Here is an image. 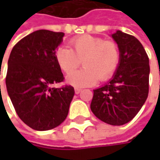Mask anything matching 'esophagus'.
I'll return each instance as SVG.
<instances>
[{"mask_svg": "<svg viewBox=\"0 0 160 160\" xmlns=\"http://www.w3.org/2000/svg\"><path fill=\"white\" fill-rule=\"evenodd\" d=\"M80 92H81V89H80V88H75V93L76 94H79Z\"/></svg>", "mask_w": 160, "mask_h": 160, "instance_id": "1", "label": "esophagus"}]
</instances>
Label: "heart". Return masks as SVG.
Listing matches in <instances>:
<instances>
[{"label":"heart","instance_id":"b5f03b06","mask_svg":"<svg viewBox=\"0 0 160 160\" xmlns=\"http://www.w3.org/2000/svg\"><path fill=\"white\" fill-rule=\"evenodd\" d=\"M69 45L71 49L61 46L56 50L55 61L66 74H69L67 81L73 86H89L98 80H108L119 65L120 52L115 42L82 35L72 39ZM81 61L84 68L72 73Z\"/></svg>","mask_w":160,"mask_h":160}]
</instances>
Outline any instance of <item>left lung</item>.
<instances>
[{
	"mask_svg": "<svg viewBox=\"0 0 160 160\" xmlns=\"http://www.w3.org/2000/svg\"><path fill=\"white\" fill-rule=\"evenodd\" d=\"M120 52L119 65L106 85L93 90L91 110L100 120L120 126L131 121L144 104L149 91V58L142 43L130 34H112Z\"/></svg>",
	"mask_w": 160,
	"mask_h": 160,
	"instance_id": "obj_1",
	"label": "left lung"
}]
</instances>
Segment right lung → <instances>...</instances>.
<instances>
[{
	"mask_svg": "<svg viewBox=\"0 0 160 160\" xmlns=\"http://www.w3.org/2000/svg\"><path fill=\"white\" fill-rule=\"evenodd\" d=\"M63 32L41 29L20 40L8 59L6 88L20 119L36 131L59 126L67 118L74 88L62 82L64 76L55 61Z\"/></svg>",
	"mask_w": 160,
	"mask_h": 160,
	"instance_id": "right-lung-1",
	"label": "right lung"
}]
</instances>
